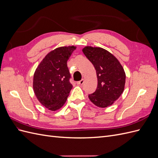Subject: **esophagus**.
<instances>
[{
  "mask_svg": "<svg viewBox=\"0 0 158 158\" xmlns=\"http://www.w3.org/2000/svg\"><path fill=\"white\" fill-rule=\"evenodd\" d=\"M84 83V79H82L81 80L78 81V82H77V84L78 85H82Z\"/></svg>",
  "mask_w": 158,
  "mask_h": 158,
  "instance_id": "esophagus-1",
  "label": "esophagus"
}]
</instances>
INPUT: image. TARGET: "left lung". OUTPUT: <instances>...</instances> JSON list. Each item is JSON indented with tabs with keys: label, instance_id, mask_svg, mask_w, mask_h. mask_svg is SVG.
I'll return each instance as SVG.
<instances>
[{
	"label": "left lung",
	"instance_id": "1",
	"mask_svg": "<svg viewBox=\"0 0 158 158\" xmlns=\"http://www.w3.org/2000/svg\"><path fill=\"white\" fill-rule=\"evenodd\" d=\"M82 51L96 70L98 86L89 100L99 107H107L120 97L125 88L126 75L115 56L101 47L87 46Z\"/></svg>",
	"mask_w": 158,
	"mask_h": 158
}]
</instances>
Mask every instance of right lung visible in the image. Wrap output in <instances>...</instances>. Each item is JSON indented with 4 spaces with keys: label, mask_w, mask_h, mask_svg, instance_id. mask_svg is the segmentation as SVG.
<instances>
[{
    "label": "right lung",
    "mask_w": 158,
    "mask_h": 158,
    "mask_svg": "<svg viewBox=\"0 0 158 158\" xmlns=\"http://www.w3.org/2000/svg\"><path fill=\"white\" fill-rule=\"evenodd\" d=\"M76 47H61L51 51L43 59L33 76V87L39 102L51 111L63 106L73 88L67 66Z\"/></svg>",
    "instance_id": "obj_1"
}]
</instances>
